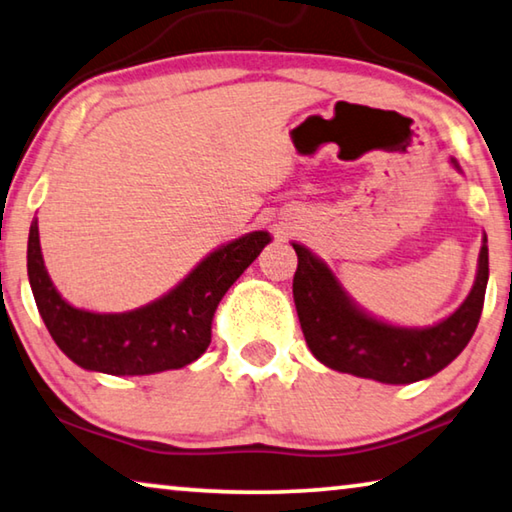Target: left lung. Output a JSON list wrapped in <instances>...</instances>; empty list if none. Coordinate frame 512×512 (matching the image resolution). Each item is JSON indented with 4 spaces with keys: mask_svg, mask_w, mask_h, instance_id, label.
I'll list each match as a JSON object with an SVG mask.
<instances>
[{
    "mask_svg": "<svg viewBox=\"0 0 512 512\" xmlns=\"http://www.w3.org/2000/svg\"><path fill=\"white\" fill-rule=\"evenodd\" d=\"M298 269L294 303L305 342L326 367L387 385L431 378L469 344L483 312L488 287V237L478 255L476 282L465 303L431 328H396L360 312L335 275L310 250L294 243Z\"/></svg>",
    "mask_w": 512,
    "mask_h": 512,
    "instance_id": "obj_1",
    "label": "left lung"
}]
</instances>
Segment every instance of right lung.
Wrapping results in <instances>:
<instances>
[{
    "instance_id": "right-lung-1",
    "label": "right lung",
    "mask_w": 512,
    "mask_h": 512,
    "mask_svg": "<svg viewBox=\"0 0 512 512\" xmlns=\"http://www.w3.org/2000/svg\"><path fill=\"white\" fill-rule=\"evenodd\" d=\"M269 241V232H250L202 259L164 298L132 312L95 314L68 305L54 289L34 218L27 246L29 285L56 346L81 369L148 376L186 367L207 351L218 303Z\"/></svg>"
}]
</instances>
